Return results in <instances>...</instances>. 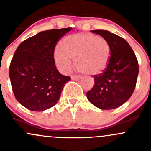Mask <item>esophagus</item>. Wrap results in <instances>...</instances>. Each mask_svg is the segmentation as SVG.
Segmentation results:
<instances>
[{
  "label": "esophagus",
  "instance_id": "1",
  "mask_svg": "<svg viewBox=\"0 0 151 151\" xmlns=\"http://www.w3.org/2000/svg\"><path fill=\"white\" fill-rule=\"evenodd\" d=\"M71 78L72 80H79L80 79V77L78 75H71Z\"/></svg>",
  "mask_w": 151,
  "mask_h": 151
}]
</instances>
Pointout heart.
<instances>
[{
  "label": "heart",
  "mask_w": 151,
  "mask_h": 151,
  "mask_svg": "<svg viewBox=\"0 0 151 151\" xmlns=\"http://www.w3.org/2000/svg\"><path fill=\"white\" fill-rule=\"evenodd\" d=\"M111 50L104 38L93 33H77L66 36L61 42V49L55 50L54 58L58 68L67 73L76 68L84 74L98 75L106 70Z\"/></svg>",
  "instance_id": "b5f03b06"
}]
</instances>
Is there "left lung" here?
<instances>
[{
    "label": "left lung",
    "instance_id": "1",
    "mask_svg": "<svg viewBox=\"0 0 151 151\" xmlns=\"http://www.w3.org/2000/svg\"><path fill=\"white\" fill-rule=\"evenodd\" d=\"M91 32L107 41L111 54L106 70L93 76L95 84L87 93V97L99 109H115L124 104L134 91L139 73L137 59L129 43L121 36L104 30Z\"/></svg>",
    "mask_w": 151,
    "mask_h": 151
}]
</instances>
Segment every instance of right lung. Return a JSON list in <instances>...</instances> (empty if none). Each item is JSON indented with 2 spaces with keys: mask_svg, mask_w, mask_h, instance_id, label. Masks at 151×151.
I'll return each mask as SVG.
<instances>
[{
  "mask_svg": "<svg viewBox=\"0 0 151 151\" xmlns=\"http://www.w3.org/2000/svg\"><path fill=\"white\" fill-rule=\"evenodd\" d=\"M71 29L42 31L17 48L10 63L9 77L15 98L27 109L40 112L53 106L71 80L58 71L54 50L58 41Z\"/></svg>",
  "mask_w": 151,
  "mask_h": 151,
  "instance_id": "right-lung-1",
  "label": "right lung"
}]
</instances>
